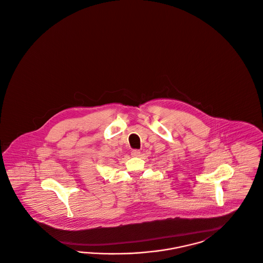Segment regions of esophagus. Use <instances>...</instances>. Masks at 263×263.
Masks as SVG:
<instances>
[{
    "mask_svg": "<svg viewBox=\"0 0 263 263\" xmlns=\"http://www.w3.org/2000/svg\"><path fill=\"white\" fill-rule=\"evenodd\" d=\"M140 154H141V152L138 151V149H134V151H132V153H131V155H132L133 157H138V156H140Z\"/></svg>",
    "mask_w": 263,
    "mask_h": 263,
    "instance_id": "34e87169",
    "label": "esophagus"
}]
</instances>
